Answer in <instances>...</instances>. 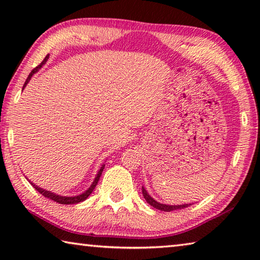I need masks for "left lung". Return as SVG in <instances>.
Here are the masks:
<instances>
[{"label":"left lung","instance_id":"1","mask_svg":"<svg viewBox=\"0 0 260 260\" xmlns=\"http://www.w3.org/2000/svg\"><path fill=\"white\" fill-rule=\"evenodd\" d=\"M142 195H143L144 199H146V201L148 202V203L150 204L151 206H153V208L157 209V210L164 211V212H171V211H174V210H181V209L187 208V206H189V205H191V204H182V205L160 204V203H158L157 201L153 200L150 195H149L148 191L146 190V189H144V187H142Z\"/></svg>","mask_w":260,"mask_h":260}]
</instances>
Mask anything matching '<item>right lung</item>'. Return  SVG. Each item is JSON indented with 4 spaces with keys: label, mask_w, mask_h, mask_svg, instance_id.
<instances>
[{
    "label": "right lung",
    "mask_w": 260,
    "mask_h": 260,
    "mask_svg": "<svg viewBox=\"0 0 260 260\" xmlns=\"http://www.w3.org/2000/svg\"><path fill=\"white\" fill-rule=\"evenodd\" d=\"M48 58H49V55L46 56V58L42 60V63H41L40 65H39V67H37V68L32 70V72H30V73L28 74L27 79H26V81H25L24 86H23V89L26 87V85H27L28 81L30 80V78H32L33 74H34L35 72H38L39 69H41V67H42L43 64L46 63V61L48 60ZM104 166H105V165H102V167H101V169H100V171L98 172V175H96L95 180L93 181V183H91V186H90L89 188H88L85 192H82V193H80V195H78V196H73V197L59 196V195H57V193H54V192H51V191L45 190V189H42V188H40V187L35 186V184L32 183V182H30V184H32V186H33L35 189H37V190H38L39 192H40L42 196H45V197H47V199H49V200H51V201L56 202V203H59V204H77V203H80V202H83L85 200H87V197L89 196L91 192H93V190H94L95 187H96V184H98V182H99L101 174H102V172H103Z\"/></svg>",
    "instance_id": "obj_1"
}]
</instances>
